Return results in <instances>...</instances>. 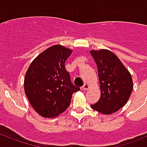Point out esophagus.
<instances>
[{"label":"esophagus","mask_w":147,"mask_h":147,"mask_svg":"<svg viewBox=\"0 0 147 147\" xmlns=\"http://www.w3.org/2000/svg\"><path fill=\"white\" fill-rule=\"evenodd\" d=\"M82 90H84V91H87V90L89 89V85H88V84H84V85L82 86Z\"/></svg>","instance_id":"esophagus-1"}]
</instances>
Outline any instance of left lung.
Wrapping results in <instances>:
<instances>
[{
    "label": "left lung",
    "instance_id": "obj_1",
    "mask_svg": "<svg viewBox=\"0 0 147 147\" xmlns=\"http://www.w3.org/2000/svg\"><path fill=\"white\" fill-rule=\"evenodd\" d=\"M90 53L98 67L100 88V99L91 107L103 114H111L123 107L130 98L132 77L111 51L92 50Z\"/></svg>",
    "mask_w": 147,
    "mask_h": 147
}]
</instances>
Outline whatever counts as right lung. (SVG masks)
Listing matches in <instances>:
<instances>
[{"mask_svg":"<svg viewBox=\"0 0 147 147\" xmlns=\"http://www.w3.org/2000/svg\"><path fill=\"white\" fill-rule=\"evenodd\" d=\"M72 50L61 45L49 47L30 63L24 78V91L33 109L40 116L52 118L69 107L74 86L65 63Z\"/></svg>","mask_w":147,"mask_h":147,"instance_id":"1","label":"right lung"}]
</instances>
